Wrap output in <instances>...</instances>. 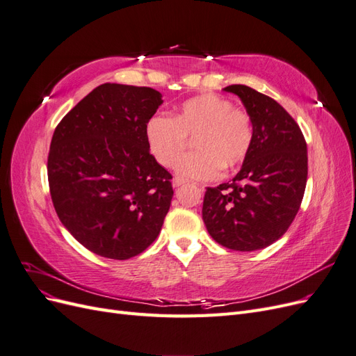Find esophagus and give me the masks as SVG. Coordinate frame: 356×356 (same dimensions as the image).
<instances>
[{"mask_svg":"<svg viewBox=\"0 0 356 356\" xmlns=\"http://www.w3.org/2000/svg\"><path fill=\"white\" fill-rule=\"evenodd\" d=\"M172 184H174V187H175V188H179V187H182V186H186V181H184V179H181V178H178V177H175V178H174V181H172Z\"/></svg>","mask_w":356,"mask_h":356,"instance_id":"obj_1","label":"esophagus"}]
</instances>
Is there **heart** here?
Masks as SVG:
<instances>
[{
	"label": "heart",
	"mask_w": 356,
	"mask_h": 356,
	"mask_svg": "<svg viewBox=\"0 0 356 356\" xmlns=\"http://www.w3.org/2000/svg\"><path fill=\"white\" fill-rule=\"evenodd\" d=\"M145 136L148 148L161 166L175 168L195 138L198 152L183 159L178 175L191 181H209L221 169L241 166L254 143L252 118L222 96L207 93L181 105L174 118L154 115L148 120Z\"/></svg>",
	"instance_id": "1"
}]
</instances>
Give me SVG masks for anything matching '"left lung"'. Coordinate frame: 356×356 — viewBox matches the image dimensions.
I'll list each match as a JSON object with an SVG mask.
<instances>
[{
	"instance_id": "1",
	"label": "left lung",
	"mask_w": 356,
	"mask_h": 356,
	"mask_svg": "<svg viewBox=\"0 0 356 356\" xmlns=\"http://www.w3.org/2000/svg\"><path fill=\"white\" fill-rule=\"evenodd\" d=\"M238 95L254 124V143L232 182L204 191L202 217L215 242L233 251H255L276 242L300 209L307 181L303 132L282 105L243 84Z\"/></svg>"
}]
</instances>
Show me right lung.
Returning a JSON list of instances; mask_svg holds the SVG:
<instances>
[{"label":"right lung","mask_w":356,"mask_h":356,"mask_svg":"<svg viewBox=\"0 0 356 356\" xmlns=\"http://www.w3.org/2000/svg\"><path fill=\"white\" fill-rule=\"evenodd\" d=\"M160 92L117 83L93 89L51 138L47 175L53 207L89 251L127 260L159 236L174 188L149 154L145 129Z\"/></svg>","instance_id":"add662e5"}]
</instances>
